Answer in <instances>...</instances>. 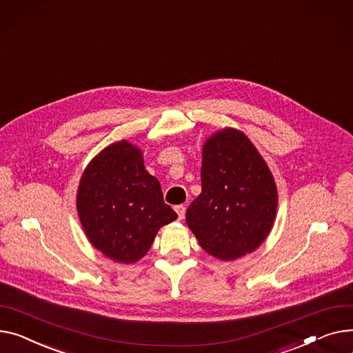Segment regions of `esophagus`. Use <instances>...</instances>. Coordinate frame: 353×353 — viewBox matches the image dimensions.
Wrapping results in <instances>:
<instances>
[{
	"instance_id": "1",
	"label": "esophagus",
	"mask_w": 353,
	"mask_h": 353,
	"mask_svg": "<svg viewBox=\"0 0 353 353\" xmlns=\"http://www.w3.org/2000/svg\"><path fill=\"white\" fill-rule=\"evenodd\" d=\"M174 210H176V213H177V217H179V220L184 219V214H185V207H184L183 204H179V205H176V207H174Z\"/></svg>"
}]
</instances>
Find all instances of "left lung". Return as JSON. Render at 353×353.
Returning a JSON list of instances; mask_svg holds the SVG:
<instances>
[{"label":"left lung","instance_id":"1","mask_svg":"<svg viewBox=\"0 0 353 353\" xmlns=\"http://www.w3.org/2000/svg\"><path fill=\"white\" fill-rule=\"evenodd\" d=\"M276 204L272 174L244 133L224 129L207 140L201 194L185 221L208 254L228 261L254 251L271 231Z\"/></svg>","mask_w":353,"mask_h":353}]
</instances>
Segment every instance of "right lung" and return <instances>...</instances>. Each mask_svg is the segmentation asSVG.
Wrapping results in <instances>:
<instances>
[{
  "instance_id": "1",
  "label": "right lung",
  "mask_w": 353,
  "mask_h": 353,
  "mask_svg": "<svg viewBox=\"0 0 353 353\" xmlns=\"http://www.w3.org/2000/svg\"><path fill=\"white\" fill-rule=\"evenodd\" d=\"M77 208L92 245L117 263H134L152 247L160 227L177 219L164 203L140 149L126 140L93 159L82 174Z\"/></svg>"
}]
</instances>
